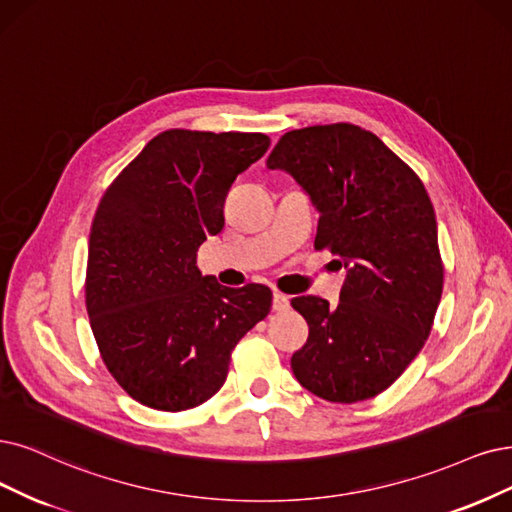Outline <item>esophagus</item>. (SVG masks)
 Masks as SVG:
<instances>
[{"mask_svg": "<svg viewBox=\"0 0 512 512\" xmlns=\"http://www.w3.org/2000/svg\"><path fill=\"white\" fill-rule=\"evenodd\" d=\"M272 308H274L276 312H285V310H289V297H287L285 293L274 291V301H272Z\"/></svg>", "mask_w": 512, "mask_h": 512, "instance_id": "esophagus-1", "label": "esophagus"}]
</instances>
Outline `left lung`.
I'll return each instance as SVG.
<instances>
[{
  "label": "left lung",
  "mask_w": 512,
  "mask_h": 512,
  "mask_svg": "<svg viewBox=\"0 0 512 512\" xmlns=\"http://www.w3.org/2000/svg\"><path fill=\"white\" fill-rule=\"evenodd\" d=\"M318 208L314 249L348 270L339 304L301 295L306 346L297 382L329 403H358L390 388L430 335L443 293L437 219L420 177L373 132L348 122L282 135L268 158Z\"/></svg>",
  "instance_id": "1"
}]
</instances>
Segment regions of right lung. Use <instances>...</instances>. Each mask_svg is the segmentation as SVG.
<instances>
[{
	"label": "right lung",
	"mask_w": 512,
	"mask_h": 512,
	"mask_svg": "<svg viewBox=\"0 0 512 512\" xmlns=\"http://www.w3.org/2000/svg\"><path fill=\"white\" fill-rule=\"evenodd\" d=\"M268 147L263 132L170 128L105 189L90 227L86 310L107 371L145 407L206 403L236 344L270 314L266 285L221 287L196 266L200 244L223 230L232 183Z\"/></svg>",
	"instance_id": "add662e5"
}]
</instances>
